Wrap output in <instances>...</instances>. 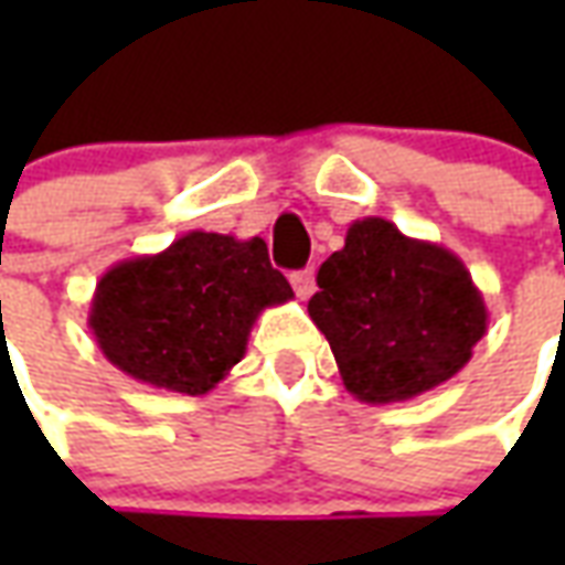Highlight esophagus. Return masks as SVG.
Masks as SVG:
<instances>
[{"label": "esophagus", "instance_id": "34e87169", "mask_svg": "<svg viewBox=\"0 0 565 565\" xmlns=\"http://www.w3.org/2000/svg\"><path fill=\"white\" fill-rule=\"evenodd\" d=\"M290 284H294V290L299 299H308V296L315 294V271L311 269L294 271V275H290Z\"/></svg>", "mask_w": 565, "mask_h": 565}]
</instances>
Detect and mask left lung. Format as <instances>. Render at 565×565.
<instances>
[{"label":"left lung","instance_id":"1","mask_svg":"<svg viewBox=\"0 0 565 565\" xmlns=\"http://www.w3.org/2000/svg\"><path fill=\"white\" fill-rule=\"evenodd\" d=\"M308 315L360 403L415 399L454 379L487 332V306L462 259L363 217L318 271Z\"/></svg>","mask_w":565,"mask_h":565}]
</instances>
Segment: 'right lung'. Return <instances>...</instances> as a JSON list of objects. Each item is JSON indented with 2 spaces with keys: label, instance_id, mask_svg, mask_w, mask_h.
<instances>
[{
  "label": "right lung",
  "instance_id": "1",
  "mask_svg": "<svg viewBox=\"0 0 565 565\" xmlns=\"http://www.w3.org/2000/svg\"><path fill=\"white\" fill-rule=\"evenodd\" d=\"M294 287L254 238L193 233L105 271L87 327L105 360L160 391L202 396L245 356L247 335Z\"/></svg>",
  "mask_w": 565,
  "mask_h": 565
}]
</instances>
